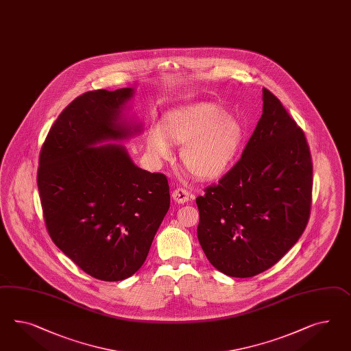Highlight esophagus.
Returning <instances> with one entry per match:
<instances>
[{
  "mask_svg": "<svg viewBox=\"0 0 351 351\" xmlns=\"http://www.w3.org/2000/svg\"><path fill=\"white\" fill-rule=\"evenodd\" d=\"M190 197H191V194H190L188 190L184 189V188H178V189L172 191V198H173L175 202H178L179 204H184V203L189 202Z\"/></svg>",
  "mask_w": 351,
  "mask_h": 351,
  "instance_id": "34e87169",
  "label": "esophagus"
}]
</instances>
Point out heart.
Listing matches in <instances>:
<instances>
[{
	"label": "heart",
	"mask_w": 351,
	"mask_h": 351,
	"mask_svg": "<svg viewBox=\"0 0 351 351\" xmlns=\"http://www.w3.org/2000/svg\"><path fill=\"white\" fill-rule=\"evenodd\" d=\"M243 125L213 102H197L166 114L165 123H153L147 135L152 156L167 160L172 143H184L181 160L203 179L221 175L234 160L243 139Z\"/></svg>",
	"instance_id": "1"
}]
</instances>
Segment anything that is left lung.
<instances>
[{
	"label": "left lung",
	"mask_w": 351,
	"mask_h": 351,
	"mask_svg": "<svg viewBox=\"0 0 351 351\" xmlns=\"http://www.w3.org/2000/svg\"><path fill=\"white\" fill-rule=\"evenodd\" d=\"M312 179L303 130L263 88V114L241 158L197 198L198 240L210 265L239 278L276 265L306 228Z\"/></svg>",
	"instance_id": "left-lung-1"
}]
</instances>
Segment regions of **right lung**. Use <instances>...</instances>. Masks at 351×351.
Returning <instances> with one entry per match:
<instances>
[{
	"label": "right lung",
	"mask_w": 351,
	"mask_h": 351,
	"mask_svg": "<svg viewBox=\"0 0 351 351\" xmlns=\"http://www.w3.org/2000/svg\"><path fill=\"white\" fill-rule=\"evenodd\" d=\"M133 88L79 95L57 117L39 156L48 234L86 274L121 281L142 267L170 208L167 178L138 167L123 142L142 132L123 117Z\"/></svg>",
	"instance_id": "right-lung-1"
}]
</instances>
